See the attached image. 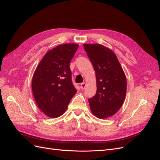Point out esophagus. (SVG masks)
<instances>
[{"label": "esophagus", "instance_id": "1", "mask_svg": "<svg viewBox=\"0 0 160 160\" xmlns=\"http://www.w3.org/2000/svg\"><path fill=\"white\" fill-rule=\"evenodd\" d=\"M80 87H81V89H84L85 88V87H86V83H82L81 84Z\"/></svg>", "mask_w": 160, "mask_h": 160}]
</instances>
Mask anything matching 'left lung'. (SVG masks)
I'll return each instance as SVG.
<instances>
[{
  "mask_svg": "<svg viewBox=\"0 0 160 160\" xmlns=\"http://www.w3.org/2000/svg\"><path fill=\"white\" fill-rule=\"evenodd\" d=\"M84 49L96 74L97 91L89 99L91 112L105 119L122 107L127 90L126 77L115 53L99 44H84Z\"/></svg>",
  "mask_w": 160,
  "mask_h": 160,
  "instance_id": "obj_1",
  "label": "left lung"
}]
</instances>
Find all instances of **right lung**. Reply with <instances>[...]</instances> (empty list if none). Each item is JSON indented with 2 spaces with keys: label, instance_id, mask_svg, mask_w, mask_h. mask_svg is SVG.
Here are the masks:
<instances>
[{
  "label": "right lung",
  "instance_id": "1",
  "mask_svg": "<svg viewBox=\"0 0 160 160\" xmlns=\"http://www.w3.org/2000/svg\"><path fill=\"white\" fill-rule=\"evenodd\" d=\"M78 47L77 44L67 43L53 48L42 57L34 72V98L49 118H56L63 114L77 93L69 65Z\"/></svg>",
  "mask_w": 160,
  "mask_h": 160
}]
</instances>
